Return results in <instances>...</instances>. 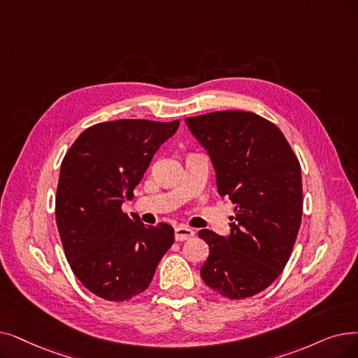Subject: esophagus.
Returning <instances> with one entry per match:
<instances>
[{
    "mask_svg": "<svg viewBox=\"0 0 358 358\" xmlns=\"http://www.w3.org/2000/svg\"><path fill=\"white\" fill-rule=\"evenodd\" d=\"M174 236H176L177 241H185V240H190V238L194 237V231L192 228H189V227L180 225V227L176 228Z\"/></svg>",
    "mask_w": 358,
    "mask_h": 358,
    "instance_id": "obj_1",
    "label": "esophagus"
}]
</instances>
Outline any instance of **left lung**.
Returning a JSON list of instances; mask_svg holds the SVG:
<instances>
[{
  "instance_id": "left-lung-1",
  "label": "left lung",
  "mask_w": 358,
  "mask_h": 358,
  "mask_svg": "<svg viewBox=\"0 0 358 358\" xmlns=\"http://www.w3.org/2000/svg\"><path fill=\"white\" fill-rule=\"evenodd\" d=\"M185 124L209 155L217 193L236 205L227 237L199 231L209 245L201 279L227 299L252 297L281 275L297 238L300 162L282 131L257 114L217 111Z\"/></svg>"
}]
</instances>
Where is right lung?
I'll use <instances>...</instances> for the list:
<instances>
[{"label":"right lung","mask_w":358,"mask_h":358,"mask_svg":"<svg viewBox=\"0 0 358 358\" xmlns=\"http://www.w3.org/2000/svg\"><path fill=\"white\" fill-rule=\"evenodd\" d=\"M180 121L117 120L86 129L61 164L55 197L57 227L76 278L98 297L126 301L143 292L174 228L145 225L121 210L142 181L153 155Z\"/></svg>","instance_id":"add662e5"}]
</instances>
